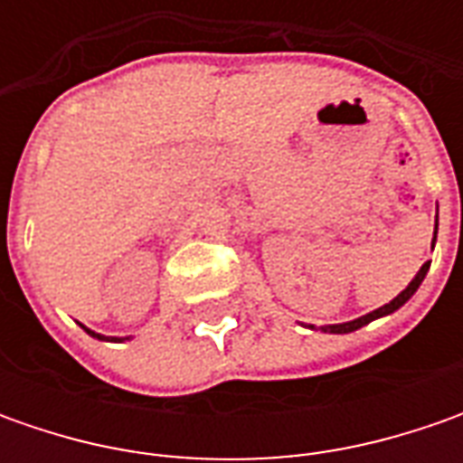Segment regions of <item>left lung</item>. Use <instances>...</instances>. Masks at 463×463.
<instances>
[{
    "instance_id": "obj_1",
    "label": "left lung",
    "mask_w": 463,
    "mask_h": 463,
    "mask_svg": "<svg viewBox=\"0 0 463 463\" xmlns=\"http://www.w3.org/2000/svg\"><path fill=\"white\" fill-rule=\"evenodd\" d=\"M436 234H438V216H436V232H433V247H436ZM428 270H430V260L428 262H422V268L418 270V276L412 278L410 283H407V288L402 291V294H397L389 304H383V307H379V309L368 311V314H364V317H358V319H350V322H340V325H322V332H329V335H347V332H355V329L365 327L368 322H373V319H382V317H389V314H394L397 309H402L412 296H415V291L420 288V283L425 280V276H428ZM311 329H314V325H311Z\"/></svg>"
}]
</instances>
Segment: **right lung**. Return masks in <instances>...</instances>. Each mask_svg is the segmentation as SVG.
<instances>
[{
	"label": "right lung",
	"mask_w": 463,
	"mask_h": 463,
	"mask_svg": "<svg viewBox=\"0 0 463 463\" xmlns=\"http://www.w3.org/2000/svg\"><path fill=\"white\" fill-rule=\"evenodd\" d=\"M90 337H95V340H110V343H123V340H131V337H108V335H99V332H95V329H90V327H84V325H80Z\"/></svg>",
	"instance_id": "right-lung-1"
}]
</instances>
